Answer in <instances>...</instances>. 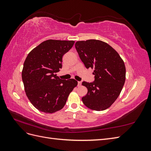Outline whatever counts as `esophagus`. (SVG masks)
Instances as JSON below:
<instances>
[{
	"mask_svg": "<svg viewBox=\"0 0 151 151\" xmlns=\"http://www.w3.org/2000/svg\"><path fill=\"white\" fill-rule=\"evenodd\" d=\"M77 83H78V84H77V85H78V86H81L82 83H81V81H78V82H77Z\"/></svg>",
	"mask_w": 151,
	"mask_h": 151,
	"instance_id": "1",
	"label": "esophagus"
}]
</instances>
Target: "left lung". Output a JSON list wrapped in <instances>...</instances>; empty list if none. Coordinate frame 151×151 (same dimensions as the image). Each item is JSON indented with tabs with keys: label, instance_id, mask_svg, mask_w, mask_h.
I'll use <instances>...</instances> for the list:
<instances>
[{
	"label": "left lung",
	"instance_id": "8db88e82",
	"mask_svg": "<svg viewBox=\"0 0 151 151\" xmlns=\"http://www.w3.org/2000/svg\"><path fill=\"white\" fill-rule=\"evenodd\" d=\"M75 47L85 67L94 68V81L82 83L88 89L83 102L93 110H104L115 101L125 84L124 62L115 49L102 41H78Z\"/></svg>",
	"mask_w": 151,
	"mask_h": 151
}]
</instances>
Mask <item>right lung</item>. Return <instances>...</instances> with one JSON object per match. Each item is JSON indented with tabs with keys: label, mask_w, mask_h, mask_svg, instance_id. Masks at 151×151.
I'll use <instances>...</instances> for the list:
<instances>
[{
	"label": "right lung",
	"mask_w": 151,
	"mask_h": 151,
	"mask_svg": "<svg viewBox=\"0 0 151 151\" xmlns=\"http://www.w3.org/2000/svg\"><path fill=\"white\" fill-rule=\"evenodd\" d=\"M74 41L48 40L29 53L24 62L22 79L27 97L38 110L53 113L60 110L68 95L77 85L74 79H60L62 57Z\"/></svg>",
	"instance_id": "right-lung-1"
}]
</instances>
